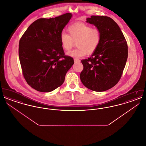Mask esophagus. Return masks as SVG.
I'll return each mask as SVG.
<instances>
[{"label": "esophagus", "instance_id": "34e87169", "mask_svg": "<svg viewBox=\"0 0 146 146\" xmlns=\"http://www.w3.org/2000/svg\"><path fill=\"white\" fill-rule=\"evenodd\" d=\"M74 62H80V60L78 59V58H74Z\"/></svg>", "mask_w": 146, "mask_h": 146}]
</instances>
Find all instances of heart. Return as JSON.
<instances>
[{
	"label": "heart",
	"instance_id": "heart-1",
	"mask_svg": "<svg viewBox=\"0 0 146 146\" xmlns=\"http://www.w3.org/2000/svg\"><path fill=\"white\" fill-rule=\"evenodd\" d=\"M69 35L62 32L60 40L63 49L69 51L76 42V49L67 53V55L74 58L81 57L92 54L98 47L101 42V33L97 28H92L84 23H76L70 26L67 29Z\"/></svg>",
	"mask_w": 146,
	"mask_h": 146
}]
</instances>
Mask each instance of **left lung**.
<instances>
[{
    "label": "left lung",
    "instance_id": "obj_1",
    "mask_svg": "<svg viewBox=\"0 0 146 146\" xmlns=\"http://www.w3.org/2000/svg\"><path fill=\"white\" fill-rule=\"evenodd\" d=\"M86 22L100 30L101 38L90 57L82 60L84 68L80 80L91 90L104 91L115 86L121 76L128 56L127 42L117 23L111 17L91 16Z\"/></svg>",
    "mask_w": 146,
    "mask_h": 146
}]
</instances>
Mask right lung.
I'll return each mask as SVG.
<instances>
[{
	"mask_svg": "<svg viewBox=\"0 0 146 146\" xmlns=\"http://www.w3.org/2000/svg\"><path fill=\"white\" fill-rule=\"evenodd\" d=\"M72 15L39 19L33 22L22 36L19 55L23 76L35 90L47 92L64 82L74 64L73 58L64 55L60 34Z\"/></svg>",
	"mask_w": 146,
	"mask_h": 146,
	"instance_id": "add662e5",
	"label": "right lung"
}]
</instances>
